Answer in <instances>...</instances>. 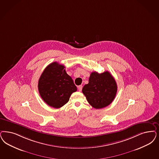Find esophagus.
Instances as JSON below:
<instances>
[{
    "instance_id": "obj_1",
    "label": "esophagus",
    "mask_w": 159,
    "mask_h": 159,
    "mask_svg": "<svg viewBox=\"0 0 159 159\" xmlns=\"http://www.w3.org/2000/svg\"><path fill=\"white\" fill-rule=\"evenodd\" d=\"M83 86L82 85H80V86H78V89H79V92H81L82 91V90Z\"/></svg>"
}]
</instances>
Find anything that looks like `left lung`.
Segmentation results:
<instances>
[{
    "label": "left lung",
    "instance_id": "obj_1",
    "mask_svg": "<svg viewBox=\"0 0 159 159\" xmlns=\"http://www.w3.org/2000/svg\"><path fill=\"white\" fill-rule=\"evenodd\" d=\"M117 91L115 80L108 71L102 73L92 72L89 83L82 89L89 103L97 109L109 106L115 98Z\"/></svg>",
    "mask_w": 159,
    "mask_h": 159
}]
</instances>
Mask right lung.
Masks as SVG:
<instances>
[{
	"label": "right lung",
	"instance_id": "add662e5",
	"mask_svg": "<svg viewBox=\"0 0 159 159\" xmlns=\"http://www.w3.org/2000/svg\"><path fill=\"white\" fill-rule=\"evenodd\" d=\"M65 67L57 62L47 66L39 78L38 90L44 102L54 108H60L66 104L77 87Z\"/></svg>",
	"mask_w": 159,
	"mask_h": 159
}]
</instances>
